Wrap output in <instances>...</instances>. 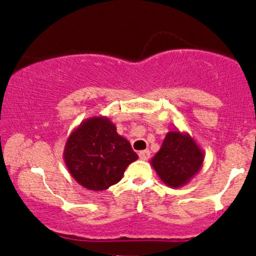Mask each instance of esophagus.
Listing matches in <instances>:
<instances>
[{
	"mask_svg": "<svg viewBox=\"0 0 256 256\" xmlns=\"http://www.w3.org/2000/svg\"><path fill=\"white\" fill-rule=\"evenodd\" d=\"M150 154H150L148 150H144V151L138 152V157H140L141 160H144V161H146V160H148Z\"/></svg>",
	"mask_w": 256,
	"mask_h": 256,
	"instance_id": "obj_1",
	"label": "esophagus"
}]
</instances>
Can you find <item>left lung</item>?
<instances>
[{
    "label": "left lung",
    "instance_id": "obj_1",
    "mask_svg": "<svg viewBox=\"0 0 256 256\" xmlns=\"http://www.w3.org/2000/svg\"><path fill=\"white\" fill-rule=\"evenodd\" d=\"M203 160L204 154L196 141L187 134L174 130L167 134L151 164L162 182L180 188L200 171Z\"/></svg>",
    "mask_w": 256,
    "mask_h": 256
}]
</instances>
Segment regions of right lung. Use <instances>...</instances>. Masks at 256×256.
Returning <instances> with one entry per match:
<instances>
[{
    "instance_id": "add662e5",
    "label": "right lung",
    "mask_w": 256,
    "mask_h": 256,
    "mask_svg": "<svg viewBox=\"0 0 256 256\" xmlns=\"http://www.w3.org/2000/svg\"><path fill=\"white\" fill-rule=\"evenodd\" d=\"M138 158L130 142L104 116L82 121L64 147V162L72 177L90 190H105L116 184Z\"/></svg>"
}]
</instances>
